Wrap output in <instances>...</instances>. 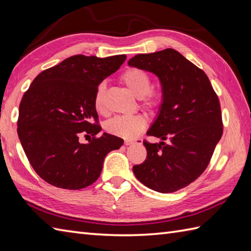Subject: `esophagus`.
I'll use <instances>...</instances> for the list:
<instances>
[{
  "label": "esophagus",
  "instance_id": "1",
  "mask_svg": "<svg viewBox=\"0 0 251 251\" xmlns=\"http://www.w3.org/2000/svg\"><path fill=\"white\" fill-rule=\"evenodd\" d=\"M136 142H137V140H128V139H126L124 141V145L125 146H130V145H132V143H136ZM139 142H140V140H139Z\"/></svg>",
  "mask_w": 251,
  "mask_h": 251
}]
</instances>
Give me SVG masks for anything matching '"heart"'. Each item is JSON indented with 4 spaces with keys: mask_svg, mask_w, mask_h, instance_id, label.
<instances>
[{
    "mask_svg": "<svg viewBox=\"0 0 251 251\" xmlns=\"http://www.w3.org/2000/svg\"><path fill=\"white\" fill-rule=\"evenodd\" d=\"M122 82L125 86L134 94L137 98L141 99L142 104L149 109L157 108L161 103V95L156 92H152V82L151 77L146 71L140 69L130 68L122 74ZM105 86L101 83L96 89L94 104L95 109L99 113L104 112L103 97H104ZM147 126L146 117L140 114L136 115H121L115 116L114 119L110 120L106 123L105 128L110 134L119 136L126 139H132L139 136L145 130Z\"/></svg>",
    "mask_w": 251,
    "mask_h": 251,
    "instance_id": "b5f03b06",
    "label": "heart"
}]
</instances>
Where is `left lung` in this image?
I'll list each match as a JSON object with an SVG mask.
<instances>
[{
  "mask_svg": "<svg viewBox=\"0 0 251 251\" xmlns=\"http://www.w3.org/2000/svg\"><path fill=\"white\" fill-rule=\"evenodd\" d=\"M128 66L153 73L162 88L158 112L147 132L162 141H143L147 159L132 172L148 188L176 192L200 177L221 139L219 99L205 72L173 49L136 55Z\"/></svg>",
  "mask_w": 251,
  "mask_h": 251,
  "instance_id": "left-lung-1",
  "label": "left lung"
}]
</instances>
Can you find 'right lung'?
Instances as JSON below:
<instances>
[{
  "mask_svg": "<svg viewBox=\"0 0 251 251\" xmlns=\"http://www.w3.org/2000/svg\"><path fill=\"white\" fill-rule=\"evenodd\" d=\"M126 55H75L46 69L31 83L19 105L18 137L31 166L51 185L79 190L94 183L103 159L124 140L103 132L81 143L83 132H100L94 99L99 84L119 70Z\"/></svg>",
  "mask_w": 251,
  "mask_h": 251,
  "instance_id": "obj_1",
  "label": "right lung"
}]
</instances>
